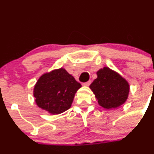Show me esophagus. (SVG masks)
Returning a JSON list of instances; mask_svg holds the SVG:
<instances>
[{
	"mask_svg": "<svg viewBox=\"0 0 154 154\" xmlns=\"http://www.w3.org/2000/svg\"><path fill=\"white\" fill-rule=\"evenodd\" d=\"M91 82H92V81L90 80V81H88V82H84V83L82 84V85H83V86H87H87H90V85Z\"/></svg>",
	"mask_w": 154,
	"mask_h": 154,
	"instance_id": "obj_1",
	"label": "esophagus"
}]
</instances>
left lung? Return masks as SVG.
I'll list each match as a JSON object with an SVG mask.
<instances>
[{"mask_svg": "<svg viewBox=\"0 0 154 154\" xmlns=\"http://www.w3.org/2000/svg\"><path fill=\"white\" fill-rule=\"evenodd\" d=\"M97 75L90 87L99 105L112 109L125 103L129 92V85L120 74L109 67H103L97 71Z\"/></svg>", "mask_w": 154, "mask_h": 154, "instance_id": "obj_1", "label": "left lung"}]
</instances>
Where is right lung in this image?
Returning a JSON list of instances; mask_svg holds the SVG:
<instances>
[{
	"label": "right lung",
	"mask_w": 154,
	"mask_h": 154,
	"mask_svg": "<svg viewBox=\"0 0 154 154\" xmlns=\"http://www.w3.org/2000/svg\"><path fill=\"white\" fill-rule=\"evenodd\" d=\"M82 87L73 76L60 68L42 75L34 87L37 106L51 114H60L70 109L75 92Z\"/></svg>",
	"instance_id": "right-lung-1"
}]
</instances>
